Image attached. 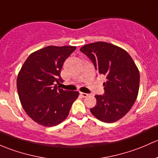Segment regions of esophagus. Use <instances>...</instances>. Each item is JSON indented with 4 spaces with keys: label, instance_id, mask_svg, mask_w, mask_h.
<instances>
[{
    "label": "esophagus",
    "instance_id": "obj_1",
    "mask_svg": "<svg viewBox=\"0 0 158 158\" xmlns=\"http://www.w3.org/2000/svg\"><path fill=\"white\" fill-rule=\"evenodd\" d=\"M80 94H81V96L82 97H88V95H89V94H86V93H82V92L80 93Z\"/></svg>",
    "mask_w": 158,
    "mask_h": 158
}]
</instances>
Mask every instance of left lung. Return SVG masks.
Wrapping results in <instances>:
<instances>
[{"mask_svg":"<svg viewBox=\"0 0 158 158\" xmlns=\"http://www.w3.org/2000/svg\"><path fill=\"white\" fill-rule=\"evenodd\" d=\"M94 63L97 74L106 77L105 94L96 95L97 105L90 109L100 121L113 123L131 110L139 90V71L131 57L120 47L105 42H97L81 47Z\"/></svg>","mask_w":158,"mask_h":158,"instance_id":"1","label":"left lung"}]
</instances>
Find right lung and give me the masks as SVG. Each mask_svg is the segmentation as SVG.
Listing matches in <instances>:
<instances>
[{
    "label": "right lung",
    "instance_id": "1",
    "mask_svg": "<svg viewBox=\"0 0 158 158\" xmlns=\"http://www.w3.org/2000/svg\"><path fill=\"white\" fill-rule=\"evenodd\" d=\"M75 49L71 45H49L32 52L23 64L17 80L19 98L24 111L38 124H60L78 97L77 91L64 90L56 84L63 81V64Z\"/></svg>",
    "mask_w": 158,
    "mask_h": 158
}]
</instances>
